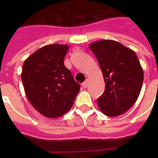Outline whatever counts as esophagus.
Returning <instances> with one entry per match:
<instances>
[{
    "instance_id": "34e87169",
    "label": "esophagus",
    "mask_w": 158,
    "mask_h": 158,
    "mask_svg": "<svg viewBox=\"0 0 158 158\" xmlns=\"http://www.w3.org/2000/svg\"><path fill=\"white\" fill-rule=\"evenodd\" d=\"M82 86L84 88H87V86H88V81H85V82L83 83Z\"/></svg>"
}]
</instances>
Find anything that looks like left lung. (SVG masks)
<instances>
[{
  "label": "left lung",
  "instance_id": "left-lung-1",
  "mask_svg": "<svg viewBox=\"0 0 158 158\" xmlns=\"http://www.w3.org/2000/svg\"><path fill=\"white\" fill-rule=\"evenodd\" d=\"M98 60L105 81V91L97 99L102 113L117 117L135 103L142 87L144 73L131 49L111 40L89 44Z\"/></svg>",
  "mask_w": 158,
  "mask_h": 158
}]
</instances>
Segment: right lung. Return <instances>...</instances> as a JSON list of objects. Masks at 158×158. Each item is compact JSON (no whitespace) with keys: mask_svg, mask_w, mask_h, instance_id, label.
Masks as SVG:
<instances>
[{"mask_svg":"<svg viewBox=\"0 0 158 158\" xmlns=\"http://www.w3.org/2000/svg\"><path fill=\"white\" fill-rule=\"evenodd\" d=\"M69 45L52 44L29 56L23 64L24 91L30 104L50 118L71 109L80 85L64 65Z\"/></svg>","mask_w":158,"mask_h":158,"instance_id":"1","label":"right lung"}]
</instances>
